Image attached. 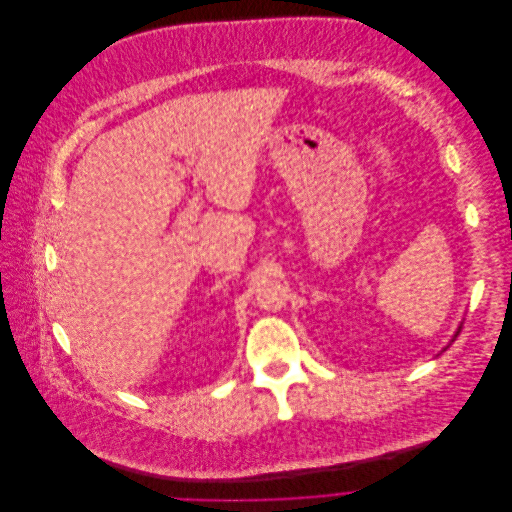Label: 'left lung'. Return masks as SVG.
<instances>
[{
	"mask_svg": "<svg viewBox=\"0 0 512 512\" xmlns=\"http://www.w3.org/2000/svg\"><path fill=\"white\" fill-rule=\"evenodd\" d=\"M459 331H461V327H459V329H457V333H455V335H453V339H451V341H455V337H457V335H459Z\"/></svg>",
	"mask_w": 512,
	"mask_h": 512,
	"instance_id": "left-lung-1",
	"label": "left lung"
}]
</instances>
